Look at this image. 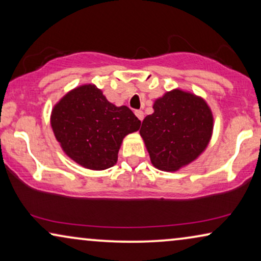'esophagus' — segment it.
I'll use <instances>...</instances> for the list:
<instances>
[{
  "label": "esophagus",
  "instance_id": "1",
  "mask_svg": "<svg viewBox=\"0 0 261 261\" xmlns=\"http://www.w3.org/2000/svg\"><path fill=\"white\" fill-rule=\"evenodd\" d=\"M135 115L138 116V119L140 120V121H142L144 120V113H142V110H135Z\"/></svg>",
  "mask_w": 261,
  "mask_h": 261
}]
</instances>
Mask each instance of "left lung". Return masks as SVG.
Returning <instances> with one entry per match:
<instances>
[{
	"label": "left lung",
	"mask_w": 261,
	"mask_h": 261,
	"mask_svg": "<svg viewBox=\"0 0 261 261\" xmlns=\"http://www.w3.org/2000/svg\"><path fill=\"white\" fill-rule=\"evenodd\" d=\"M142 121L140 135L156 169L177 171L204 151L213 133V114L204 99L181 90L166 92Z\"/></svg>",
	"instance_id": "1"
}]
</instances>
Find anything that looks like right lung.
I'll use <instances>...</instances> for the list:
<instances>
[{
	"instance_id": "1",
	"label": "right lung",
	"mask_w": 261,
	"mask_h": 261,
	"mask_svg": "<svg viewBox=\"0 0 261 261\" xmlns=\"http://www.w3.org/2000/svg\"><path fill=\"white\" fill-rule=\"evenodd\" d=\"M140 123L128 107L114 106L92 84L66 94L51 115V126L64 152L90 170L115 165L123 138L137 132Z\"/></svg>"
}]
</instances>
